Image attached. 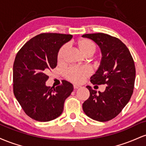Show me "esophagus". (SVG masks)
Segmentation results:
<instances>
[{"label":"esophagus","mask_w":146,"mask_h":146,"mask_svg":"<svg viewBox=\"0 0 146 146\" xmlns=\"http://www.w3.org/2000/svg\"><path fill=\"white\" fill-rule=\"evenodd\" d=\"M80 86H79V85H76V84H74L73 85V88H74V89L75 90H76V89H78V88H80Z\"/></svg>","instance_id":"esophagus-1"}]
</instances>
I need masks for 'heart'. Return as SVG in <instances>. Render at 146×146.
<instances>
[{"instance_id":"b5f03b06","label":"heart","mask_w":146,"mask_h":146,"mask_svg":"<svg viewBox=\"0 0 146 146\" xmlns=\"http://www.w3.org/2000/svg\"><path fill=\"white\" fill-rule=\"evenodd\" d=\"M76 46L80 53L85 57H90L96 51L97 46L93 41L87 38H82L78 40L76 42ZM66 51V46L63 45L58 51L57 59L59 63H62L64 61L65 54ZM90 75V71L86 67H78L72 66L66 70L64 75L66 80L75 84H80Z\"/></svg>"}]
</instances>
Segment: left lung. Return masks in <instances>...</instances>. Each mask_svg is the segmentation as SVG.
<instances>
[{
  "label": "left lung",
  "mask_w": 146,
  "mask_h": 146,
  "mask_svg": "<svg viewBox=\"0 0 146 146\" xmlns=\"http://www.w3.org/2000/svg\"><path fill=\"white\" fill-rule=\"evenodd\" d=\"M100 46L102 58L98 71L90 78L93 84H106L104 92L89 86L90 96L82 104L84 112L96 121L104 122L117 116L130 100L135 80V62L127 46L115 37L103 33L84 34Z\"/></svg>",
  "instance_id": "obj_1"
}]
</instances>
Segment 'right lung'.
<instances>
[{
	"instance_id": "add662e5",
	"label": "right lung",
	"mask_w": 146,
	"mask_h": 146,
	"mask_svg": "<svg viewBox=\"0 0 146 146\" xmlns=\"http://www.w3.org/2000/svg\"><path fill=\"white\" fill-rule=\"evenodd\" d=\"M73 36L44 33L30 39L16 54L13 66L14 94L25 113L38 121H49L62 113L65 100L73 90L63 80L56 88L46 86L47 73L56 67L57 56Z\"/></svg>"
}]
</instances>
